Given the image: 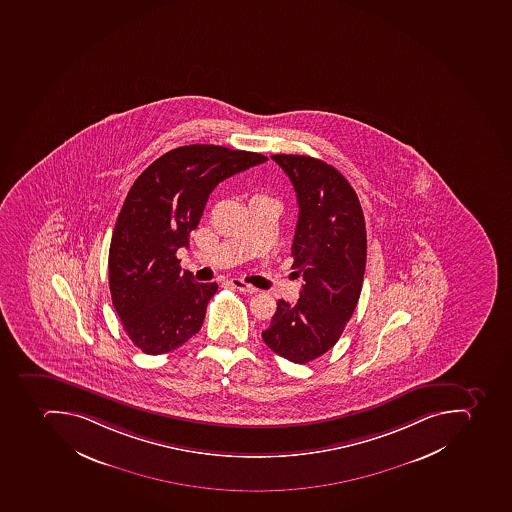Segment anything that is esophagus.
Here are the masks:
<instances>
[{
  "label": "esophagus",
  "mask_w": 512,
  "mask_h": 512,
  "mask_svg": "<svg viewBox=\"0 0 512 512\" xmlns=\"http://www.w3.org/2000/svg\"><path fill=\"white\" fill-rule=\"evenodd\" d=\"M229 284L234 287V289H238V291L246 292V294H257V287L250 286V284L244 283L242 279L234 278L229 281Z\"/></svg>",
  "instance_id": "34e87169"
}]
</instances>
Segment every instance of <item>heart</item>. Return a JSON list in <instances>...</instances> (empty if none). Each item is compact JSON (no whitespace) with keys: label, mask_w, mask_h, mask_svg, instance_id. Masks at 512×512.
Returning a JSON list of instances; mask_svg holds the SVG:
<instances>
[{"label":"heart","mask_w":512,"mask_h":512,"mask_svg":"<svg viewBox=\"0 0 512 512\" xmlns=\"http://www.w3.org/2000/svg\"><path fill=\"white\" fill-rule=\"evenodd\" d=\"M252 201H273V199L268 194L258 193L252 197Z\"/></svg>","instance_id":"obj_1"}]
</instances>
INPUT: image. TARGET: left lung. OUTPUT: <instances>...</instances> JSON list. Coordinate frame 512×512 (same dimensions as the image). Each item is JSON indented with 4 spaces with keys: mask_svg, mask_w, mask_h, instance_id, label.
I'll return each instance as SVG.
<instances>
[{
    "mask_svg": "<svg viewBox=\"0 0 512 512\" xmlns=\"http://www.w3.org/2000/svg\"><path fill=\"white\" fill-rule=\"evenodd\" d=\"M271 159L297 193L292 268L305 284L297 302L278 300L262 337L276 355L305 364L331 350L352 318L366 268V226L355 189L337 168L310 156Z\"/></svg>",
    "mask_w": 512,
    "mask_h": 512,
    "instance_id": "left-lung-1",
    "label": "left lung"
}]
</instances>
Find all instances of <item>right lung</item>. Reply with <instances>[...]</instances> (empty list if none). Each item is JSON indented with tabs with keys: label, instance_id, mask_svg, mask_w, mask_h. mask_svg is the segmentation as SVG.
<instances>
[{
	"label": "right lung",
	"instance_id": "1",
	"mask_svg": "<svg viewBox=\"0 0 512 512\" xmlns=\"http://www.w3.org/2000/svg\"><path fill=\"white\" fill-rule=\"evenodd\" d=\"M257 152L189 144L154 160L128 191L109 249L112 303L131 342L162 355L196 336L217 283H194L176 250L189 246L217 184L266 162Z\"/></svg>",
	"mask_w": 512,
	"mask_h": 512
}]
</instances>
